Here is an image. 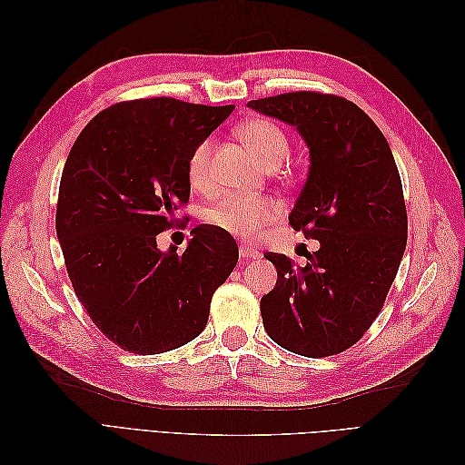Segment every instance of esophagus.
I'll list each match as a JSON object with an SVG mask.
<instances>
[{"mask_svg":"<svg viewBox=\"0 0 465 465\" xmlns=\"http://www.w3.org/2000/svg\"><path fill=\"white\" fill-rule=\"evenodd\" d=\"M238 254H241L242 260H258V258L262 256L258 250L250 248V246H246V244H241V250H238Z\"/></svg>","mask_w":465,"mask_h":465,"instance_id":"1","label":"esophagus"}]
</instances>
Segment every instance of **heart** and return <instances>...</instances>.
<instances>
[{
  "instance_id": "heart-1",
  "label": "heart",
  "mask_w": 465,
  "mask_h": 465,
  "mask_svg": "<svg viewBox=\"0 0 465 465\" xmlns=\"http://www.w3.org/2000/svg\"><path fill=\"white\" fill-rule=\"evenodd\" d=\"M238 135L252 154L265 166H281L289 154V139L285 132L277 124L256 118L244 122L238 128ZM211 142L205 139L203 143L195 147L188 164V180L192 188L203 190L209 182V157H211ZM281 213V207L275 200L262 198V195H246L232 193L223 198L219 203L207 209V221L215 227L227 231L234 236L252 241L256 238L265 224L275 221Z\"/></svg>"
}]
</instances>
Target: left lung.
Wrapping results in <instances>:
<instances>
[{
    "label": "left lung",
    "instance_id": "1",
    "mask_svg": "<svg viewBox=\"0 0 465 465\" xmlns=\"http://www.w3.org/2000/svg\"><path fill=\"white\" fill-rule=\"evenodd\" d=\"M292 125L308 147V174L289 215L320 242L304 267L267 254L277 283L260 301L263 328L283 349L328 357L357 343L384 306L407 244L396 161L376 124L347 98L311 91L250 101Z\"/></svg>",
    "mask_w": 465,
    "mask_h": 465
}]
</instances>
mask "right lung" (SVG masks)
Wrapping results in <instances>:
<instances>
[{"mask_svg":"<svg viewBox=\"0 0 465 465\" xmlns=\"http://www.w3.org/2000/svg\"><path fill=\"white\" fill-rule=\"evenodd\" d=\"M234 110L142 98L96 114L65 161L55 232L79 302L108 340L137 355L198 337L238 262L234 238L195 227L182 254L157 248L190 198L192 153Z\"/></svg>","mask_w":465,"mask_h":465,"instance_id":"add662e5","label":"right lung"}]
</instances>
